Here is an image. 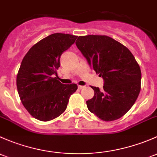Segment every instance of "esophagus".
Listing matches in <instances>:
<instances>
[{
  "mask_svg": "<svg viewBox=\"0 0 157 157\" xmlns=\"http://www.w3.org/2000/svg\"><path fill=\"white\" fill-rule=\"evenodd\" d=\"M85 88V86H82V85H78V88L79 90H82V89H83V88Z\"/></svg>",
  "mask_w": 157,
  "mask_h": 157,
  "instance_id": "1",
  "label": "esophagus"
}]
</instances>
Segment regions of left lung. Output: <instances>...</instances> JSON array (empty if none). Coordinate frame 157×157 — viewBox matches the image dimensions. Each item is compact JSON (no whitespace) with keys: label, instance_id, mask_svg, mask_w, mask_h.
Masks as SVG:
<instances>
[{"label":"left lung","instance_id":"8db88e82","mask_svg":"<svg viewBox=\"0 0 157 157\" xmlns=\"http://www.w3.org/2000/svg\"><path fill=\"white\" fill-rule=\"evenodd\" d=\"M75 44L90 67L103 79L102 90L92 87L94 95L86 101L88 109L106 122L123 116L140 90L141 72L133 54L106 35L79 36Z\"/></svg>","mask_w":157,"mask_h":157}]
</instances>
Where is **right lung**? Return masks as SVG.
Listing matches in <instances>:
<instances>
[{
    "mask_svg": "<svg viewBox=\"0 0 157 157\" xmlns=\"http://www.w3.org/2000/svg\"><path fill=\"white\" fill-rule=\"evenodd\" d=\"M77 37L52 34L32 46L21 63L17 77L19 96L24 107L38 120L47 122L60 116L67 109L69 97L78 88L75 84L59 82L56 72L61 55Z\"/></svg>",
    "mask_w": 157,
    "mask_h": 157,
    "instance_id": "1",
    "label": "right lung"
}]
</instances>
